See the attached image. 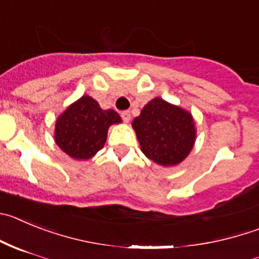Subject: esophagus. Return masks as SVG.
Returning a JSON list of instances; mask_svg holds the SVG:
<instances>
[{
	"label": "esophagus",
	"instance_id": "obj_1",
	"mask_svg": "<svg viewBox=\"0 0 259 259\" xmlns=\"http://www.w3.org/2000/svg\"><path fill=\"white\" fill-rule=\"evenodd\" d=\"M120 117H122V119L124 120V122H130V120H131V113H130V111L128 110H124V111H122V113H120Z\"/></svg>",
	"mask_w": 259,
	"mask_h": 259
}]
</instances>
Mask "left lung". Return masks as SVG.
Instances as JSON below:
<instances>
[{
	"mask_svg": "<svg viewBox=\"0 0 259 259\" xmlns=\"http://www.w3.org/2000/svg\"><path fill=\"white\" fill-rule=\"evenodd\" d=\"M141 151L164 167L181 163L195 141V127L191 114L155 97L144 106L134 119Z\"/></svg>",
	"mask_w": 259,
	"mask_h": 259,
	"instance_id": "left-lung-1",
	"label": "left lung"
}]
</instances>
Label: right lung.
<instances>
[{
    "instance_id": "add662e5",
    "label": "right lung",
    "mask_w": 259,
    "mask_h": 259,
    "mask_svg": "<svg viewBox=\"0 0 259 259\" xmlns=\"http://www.w3.org/2000/svg\"><path fill=\"white\" fill-rule=\"evenodd\" d=\"M114 123H120L119 114L111 109L103 110L96 100L86 95L58 118L55 141L70 158L86 160L103 149L108 128Z\"/></svg>"
}]
</instances>
